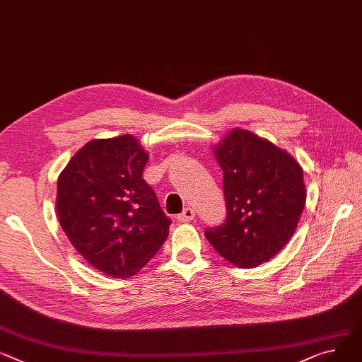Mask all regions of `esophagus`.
Returning a JSON list of instances; mask_svg holds the SVG:
<instances>
[{
	"label": "esophagus",
	"instance_id": "1",
	"mask_svg": "<svg viewBox=\"0 0 362 362\" xmlns=\"http://www.w3.org/2000/svg\"><path fill=\"white\" fill-rule=\"evenodd\" d=\"M194 218H195V211L192 209V208H185L183 212L177 215V220L180 223H189V221H192Z\"/></svg>",
	"mask_w": 362,
	"mask_h": 362
}]
</instances>
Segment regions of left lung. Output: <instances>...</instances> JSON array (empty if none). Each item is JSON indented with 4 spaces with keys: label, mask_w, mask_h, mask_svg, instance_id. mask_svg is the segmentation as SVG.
I'll return each mask as SVG.
<instances>
[{
    "label": "left lung",
    "mask_w": 362,
    "mask_h": 362,
    "mask_svg": "<svg viewBox=\"0 0 362 362\" xmlns=\"http://www.w3.org/2000/svg\"><path fill=\"white\" fill-rule=\"evenodd\" d=\"M223 168L226 220L205 230L212 247L238 268L271 260L293 237L305 205L303 170L272 142L233 129L215 150Z\"/></svg>",
    "instance_id": "left-lung-1"
}]
</instances>
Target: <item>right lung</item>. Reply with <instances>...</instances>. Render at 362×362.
I'll list each match as a JSON object with an SVG mask.
<instances>
[{"mask_svg":"<svg viewBox=\"0 0 362 362\" xmlns=\"http://www.w3.org/2000/svg\"><path fill=\"white\" fill-rule=\"evenodd\" d=\"M147 160L132 135L94 139L58 179L62 230L91 267L113 278L144 268L164 245L172 224L142 179Z\"/></svg>","mask_w":362,"mask_h":362,"instance_id":"right-lung-1","label":"right lung"}]
</instances>
